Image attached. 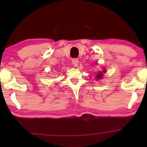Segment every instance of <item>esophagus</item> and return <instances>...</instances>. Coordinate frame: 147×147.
I'll return each instance as SVG.
<instances>
[{
    "instance_id": "34e87169",
    "label": "esophagus",
    "mask_w": 147,
    "mask_h": 147,
    "mask_svg": "<svg viewBox=\"0 0 147 147\" xmlns=\"http://www.w3.org/2000/svg\"><path fill=\"white\" fill-rule=\"evenodd\" d=\"M78 60L77 59H72V63H73V65L74 66H76V67H77L78 66Z\"/></svg>"
}]
</instances>
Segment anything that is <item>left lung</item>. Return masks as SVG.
<instances>
[{
    "label": "left lung",
    "instance_id": "left-lung-1",
    "mask_svg": "<svg viewBox=\"0 0 147 147\" xmlns=\"http://www.w3.org/2000/svg\"><path fill=\"white\" fill-rule=\"evenodd\" d=\"M106 72V69H104L103 70V71L102 72H101V71H99L98 73V74H97V76H96V79H97V80H100V79H102V77H103V75H104V73H105Z\"/></svg>",
    "mask_w": 147,
    "mask_h": 147
}]
</instances>
